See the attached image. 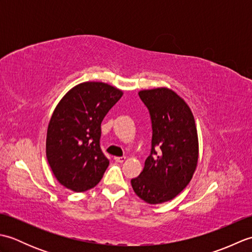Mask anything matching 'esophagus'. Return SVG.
<instances>
[{
	"label": "esophagus",
	"mask_w": 252,
	"mask_h": 252,
	"mask_svg": "<svg viewBox=\"0 0 252 252\" xmlns=\"http://www.w3.org/2000/svg\"><path fill=\"white\" fill-rule=\"evenodd\" d=\"M115 160H116V161L117 162H123V161H125V160H126V157L125 156H123V157H115Z\"/></svg>",
	"instance_id": "esophagus-1"
}]
</instances>
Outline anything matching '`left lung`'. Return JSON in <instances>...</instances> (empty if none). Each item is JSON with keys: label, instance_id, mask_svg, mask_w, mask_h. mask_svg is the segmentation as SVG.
I'll return each mask as SVG.
<instances>
[{"label": "left lung", "instance_id": "left-lung-1", "mask_svg": "<svg viewBox=\"0 0 252 252\" xmlns=\"http://www.w3.org/2000/svg\"><path fill=\"white\" fill-rule=\"evenodd\" d=\"M138 96L151 116L152 149L131 184L141 199L156 205L173 199L190 182L198 161L197 129L189 105L172 90H143Z\"/></svg>", "mask_w": 252, "mask_h": 252}]
</instances>
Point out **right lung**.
<instances>
[{"mask_svg": "<svg viewBox=\"0 0 252 252\" xmlns=\"http://www.w3.org/2000/svg\"><path fill=\"white\" fill-rule=\"evenodd\" d=\"M122 91L103 82H83L63 96L46 134V158L55 178L73 191L97 185L109 160L100 149V123Z\"/></svg>", "mask_w": 252, "mask_h": 252, "instance_id": "obj_1", "label": "right lung"}]
</instances>
